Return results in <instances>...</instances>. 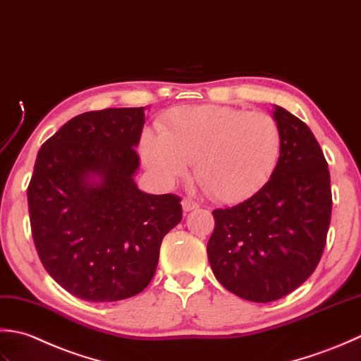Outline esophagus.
I'll return each instance as SVG.
<instances>
[{
	"label": "esophagus",
	"mask_w": 361,
	"mask_h": 361,
	"mask_svg": "<svg viewBox=\"0 0 361 361\" xmlns=\"http://www.w3.org/2000/svg\"><path fill=\"white\" fill-rule=\"evenodd\" d=\"M200 207V204H197L196 201H193V200H190V197H185V200L182 201V209H183V212H191V210H195V209H197Z\"/></svg>",
	"instance_id": "obj_1"
}]
</instances>
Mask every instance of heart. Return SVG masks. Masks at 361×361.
<instances>
[{
    "label": "heart",
    "instance_id": "heart-1",
    "mask_svg": "<svg viewBox=\"0 0 361 361\" xmlns=\"http://www.w3.org/2000/svg\"><path fill=\"white\" fill-rule=\"evenodd\" d=\"M282 129L274 116L229 106L180 107L159 123V135L145 132L140 152L165 182L187 174L210 197L233 202L259 191L281 160Z\"/></svg>",
    "mask_w": 361,
    "mask_h": 361
}]
</instances>
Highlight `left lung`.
I'll use <instances>...</instances> for the list:
<instances>
[{
	"label": "left lung",
	"instance_id": "8db88e82",
	"mask_svg": "<svg viewBox=\"0 0 361 361\" xmlns=\"http://www.w3.org/2000/svg\"><path fill=\"white\" fill-rule=\"evenodd\" d=\"M281 160L249 200L213 210L207 243L213 274L226 290L252 302H273L302 285L318 267L332 213L327 161L313 132L283 107Z\"/></svg>",
	"mask_w": 361,
	"mask_h": 361
}]
</instances>
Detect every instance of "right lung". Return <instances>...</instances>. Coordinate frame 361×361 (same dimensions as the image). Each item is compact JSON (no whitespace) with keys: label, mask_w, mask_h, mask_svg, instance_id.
<instances>
[{"label":"right lung","mask_w":361,"mask_h":361,"mask_svg":"<svg viewBox=\"0 0 361 361\" xmlns=\"http://www.w3.org/2000/svg\"><path fill=\"white\" fill-rule=\"evenodd\" d=\"M143 124L145 107L85 112L37 154L27 187L37 254L63 290L90 302L142 293L161 240L182 219L179 196L134 182Z\"/></svg>","instance_id":"1"}]
</instances>
